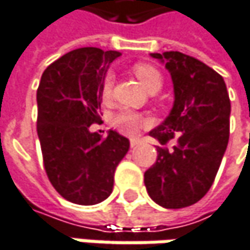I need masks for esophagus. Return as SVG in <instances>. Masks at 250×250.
I'll use <instances>...</instances> for the list:
<instances>
[{
    "label": "esophagus",
    "mask_w": 250,
    "mask_h": 250,
    "mask_svg": "<svg viewBox=\"0 0 250 250\" xmlns=\"http://www.w3.org/2000/svg\"><path fill=\"white\" fill-rule=\"evenodd\" d=\"M129 145H131V148L141 145V139L139 138H129Z\"/></svg>",
    "instance_id": "34e87169"
}]
</instances>
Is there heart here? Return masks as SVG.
I'll return each instance as SVG.
<instances>
[{"instance_id":"b5f03b06","label":"heart","mask_w":250,"mask_h":250,"mask_svg":"<svg viewBox=\"0 0 250 250\" xmlns=\"http://www.w3.org/2000/svg\"><path fill=\"white\" fill-rule=\"evenodd\" d=\"M134 74L136 78L141 81V83L149 91L156 92L162 86V75L159 71L149 63L138 62L134 65ZM114 88V75L109 72L104 77L102 85H101V97L104 101H109L112 95ZM112 125L116 131L124 135L138 134L144 126L148 125V118L139 112H135L131 109H121L118 111L112 118Z\"/></svg>"}]
</instances>
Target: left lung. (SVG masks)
Returning <instances> with one entry per match:
<instances>
[{
	"instance_id": "obj_1",
	"label": "left lung",
	"mask_w": 250,
	"mask_h": 250,
	"mask_svg": "<svg viewBox=\"0 0 250 250\" xmlns=\"http://www.w3.org/2000/svg\"><path fill=\"white\" fill-rule=\"evenodd\" d=\"M170 72L175 102L153 131L156 162L144 175L153 202L179 209L201 201L210 189L229 141L230 101L223 78L202 61L178 52L151 54ZM178 139L173 150L165 145Z\"/></svg>"
}]
</instances>
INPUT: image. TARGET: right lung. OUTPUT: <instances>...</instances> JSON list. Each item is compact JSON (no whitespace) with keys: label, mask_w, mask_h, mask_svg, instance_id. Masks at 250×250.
<instances>
[{"label":"right lung","mask_w":250,"mask_h":250,"mask_svg":"<svg viewBox=\"0 0 250 250\" xmlns=\"http://www.w3.org/2000/svg\"><path fill=\"white\" fill-rule=\"evenodd\" d=\"M121 55L86 46L65 54L44 71L37 91V132L46 176L63 199L78 205L105 201L129 141L115 131L91 132L101 124V85Z\"/></svg>","instance_id":"1"}]
</instances>
